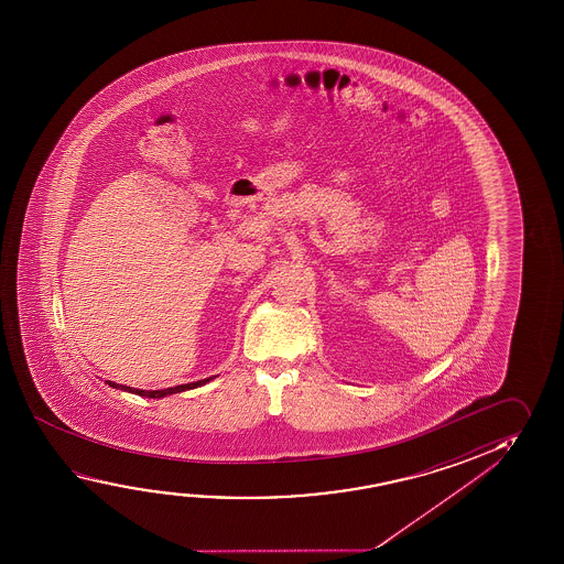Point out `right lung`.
Returning a JSON list of instances; mask_svg holds the SVG:
<instances>
[{
  "label": "right lung",
  "instance_id": "obj_1",
  "mask_svg": "<svg viewBox=\"0 0 564 564\" xmlns=\"http://www.w3.org/2000/svg\"><path fill=\"white\" fill-rule=\"evenodd\" d=\"M206 381H210V379H200V381H194V383H185V386H175V388H166V389H158V391H145V389H133L128 388V386H118V383H110V388H120L123 391H130V393H138L141 398H151L159 399L165 398V395H171V393H181V391H186V389L198 388V386H204Z\"/></svg>",
  "mask_w": 564,
  "mask_h": 564
}]
</instances>
